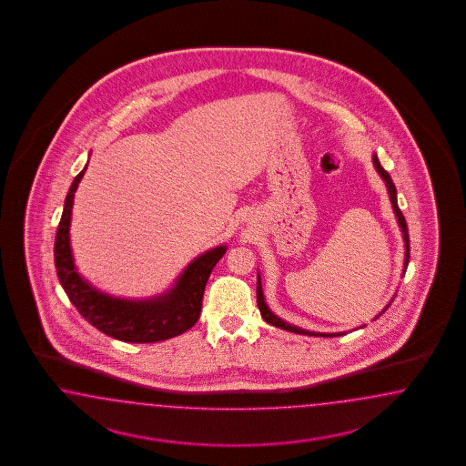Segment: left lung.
<instances>
[{"label": "left lung", "mask_w": 466, "mask_h": 466, "mask_svg": "<svg viewBox=\"0 0 466 466\" xmlns=\"http://www.w3.org/2000/svg\"><path fill=\"white\" fill-rule=\"evenodd\" d=\"M372 164H374V167H376V170H378V174L381 176L382 181H384V184H386V189H388V195H390V201H391V207H393V212H395L396 220H398V226H400V228H401V234H403V242H405V261H403V275H405V271H407V267H409L410 261V239L407 222H405V217H403V213H401L400 207H398V199H396V187L395 184H393V179H391V176H390L386 170L382 169V166L380 164V158H378L376 154H372ZM256 297H258V308H259V312H261L263 319H265L268 325L277 326V328H282V329L292 331V333H297V335L323 337V339H329V337H339V335H345V333H316V331L302 329V328H299V326L290 325V323L283 321L282 318H279L277 314H273V310H269L268 304H267L265 296H263V287H261V277H259V273H258ZM393 299H395V297H393ZM393 299L390 300V304H388V306H386V308H384V309H382L381 312H380V314L374 318V319H378L381 314L386 312V309L391 306ZM364 326H360V328H364Z\"/></svg>", "instance_id": "8db88e82"}]
</instances>
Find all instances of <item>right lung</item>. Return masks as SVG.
<instances>
[{
  "label": "right lung",
  "mask_w": 466,
  "mask_h": 466,
  "mask_svg": "<svg viewBox=\"0 0 466 466\" xmlns=\"http://www.w3.org/2000/svg\"><path fill=\"white\" fill-rule=\"evenodd\" d=\"M86 166L68 189L55 240L57 279L71 304L99 331L127 343H154L187 331L199 318L205 285L213 267L226 254V244L215 246L195 258L164 294L150 299H121L102 292L78 273L71 251L73 198Z\"/></svg>",
  "instance_id": "obj_1"
}]
</instances>
